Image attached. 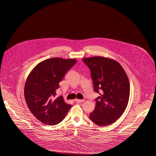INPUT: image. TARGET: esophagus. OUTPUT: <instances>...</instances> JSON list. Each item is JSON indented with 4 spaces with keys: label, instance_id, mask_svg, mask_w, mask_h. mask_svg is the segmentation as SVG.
<instances>
[{
    "label": "esophagus",
    "instance_id": "1",
    "mask_svg": "<svg viewBox=\"0 0 156 156\" xmlns=\"http://www.w3.org/2000/svg\"><path fill=\"white\" fill-rule=\"evenodd\" d=\"M75 102H76V103H82V102H84V100H79V99H76L75 100Z\"/></svg>",
    "mask_w": 156,
    "mask_h": 156
}]
</instances>
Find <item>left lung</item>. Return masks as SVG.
<instances>
[{
  "label": "left lung",
  "mask_w": 156,
  "mask_h": 156,
  "mask_svg": "<svg viewBox=\"0 0 156 156\" xmlns=\"http://www.w3.org/2000/svg\"><path fill=\"white\" fill-rule=\"evenodd\" d=\"M91 71L94 91L100 96L96 99V107L89 117L100 126L110 125L124 113L129 98V82L124 68L109 58H84Z\"/></svg>",
  "instance_id": "1"
}]
</instances>
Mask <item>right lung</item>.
<instances>
[{
	"instance_id": "obj_1",
	"label": "right lung",
	"mask_w": 156,
	"mask_h": 156,
	"mask_svg": "<svg viewBox=\"0 0 156 156\" xmlns=\"http://www.w3.org/2000/svg\"><path fill=\"white\" fill-rule=\"evenodd\" d=\"M76 59L52 58L38 63L28 76L24 98L31 113L46 125H56L63 120L71 105L60 96L56 98L59 82L74 66Z\"/></svg>"
}]
</instances>
